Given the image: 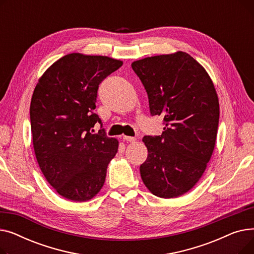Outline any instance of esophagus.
Instances as JSON below:
<instances>
[{
    "label": "esophagus",
    "mask_w": 254,
    "mask_h": 254,
    "mask_svg": "<svg viewBox=\"0 0 254 254\" xmlns=\"http://www.w3.org/2000/svg\"><path fill=\"white\" fill-rule=\"evenodd\" d=\"M124 140L127 142H135L136 138L134 137H128V136H124Z\"/></svg>",
    "instance_id": "34e87169"
}]
</instances>
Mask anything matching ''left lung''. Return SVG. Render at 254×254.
<instances>
[{"instance_id":"8db88e82","label":"left lung","mask_w":254,"mask_h":254,"mask_svg":"<svg viewBox=\"0 0 254 254\" xmlns=\"http://www.w3.org/2000/svg\"><path fill=\"white\" fill-rule=\"evenodd\" d=\"M131 68L147 92L150 114L164 116L161 136H144L148 156L141 178L154 195L170 198L202 177L216 142L219 103L211 78L186 52L136 61Z\"/></svg>"}]
</instances>
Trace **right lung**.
<instances>
[{
	"label": "right lung",
	"instance_id": "right-lung-1",
	"mask_svg": "<svg viewBox=\"0 0 254 254\" xmlns=\"http://www.w3.org/2000/svg\"><path fill=\"white\" fill-rule=\"evenodd\" d=\"M123 62L70 53L37 83L30 107L34 150L49 184L62 196L84 202L103 188L118 141L106 135L96 109L100 83ZM99 122L101 129L93 134Z\"/></svg>",
	"mask_w": 254,
	"mask_h": 254
}]
</instances>
